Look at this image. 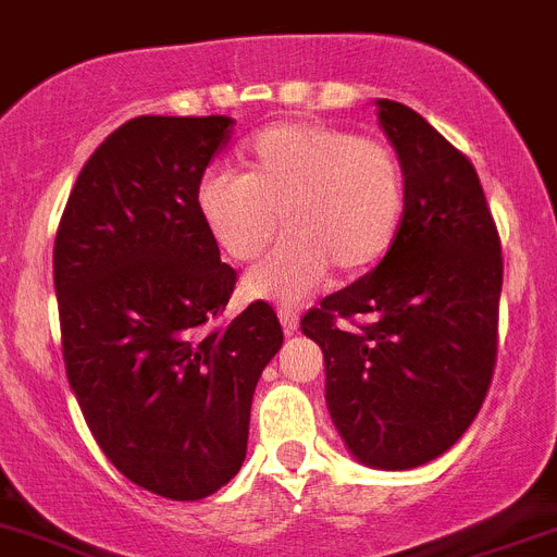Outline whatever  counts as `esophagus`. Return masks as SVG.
I'll return each instance as SVG.
<instances>
[{"mask_svg":"<svg viewBox=\"0 0 557 557\" xmlns=\"http://www.w3.org/2000/svg\"><path fill=\"white\" fill-rule=\"evenodd\" d=\"M278 320H282L284 325V334L293 336L300 325V312L295 306H282V309H278Z\"/></svg>","mask_w":557,"mask_h":557,"instance_id":"esophagus-1","label":"esophagus"}]
</instances>
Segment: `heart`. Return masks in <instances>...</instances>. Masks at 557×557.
Listing matches in <instances>:
<instances>
[{
  "mask_svg": "<svg viewBox=\"0 0 557 557\" xmlns=\"http://www.w3.org/2000/svg\"><path fill=\"white\" fill-rule=\"evenodd\" d=\"M198 212L221 251L253 262V298L298 300L329 268L354 275L395 245L406 212V176L389 143L320 121H287L259 132L243 151V173L215 168L198 185Z\"/></svg>",
  "mask_w": 557,
  "mask_h": 557,
  "instance_id": "b5f03b06",
  "label": "heart"
}]
</instances>
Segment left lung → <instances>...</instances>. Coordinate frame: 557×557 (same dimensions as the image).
<instances>
[{"label":"left lung","mask_w":557,"mask_h":557,"mask_svg":"<svg viewBox=\"0 0 557 557\" xmlns=\"http://www.w3.org/2000/svg\"><path fill=\"white\" fill-rule=\"evenodd\" d=\"M375 104L406 176L400 234L379 268L323 298L300 329L323 348L325 403L356 461L414 469L450 450L481 411L503 257L472 162L411 107Z\"/></svg>","instance_id":"1"}]
</instances>
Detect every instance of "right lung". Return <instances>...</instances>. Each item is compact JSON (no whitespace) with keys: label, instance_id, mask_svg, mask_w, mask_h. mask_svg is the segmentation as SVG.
Masks as SVG:
<instances>
[{"label":"right lung","instance_id":"obj_1","mask_svg":"<svg viewBox=\"0 0 557 557\" xmlns=\"http://www.w3.org/2000/svg\"><path fill=\"white\" fill-rule=\"evenodd\" d=\"M226 115H140L76 176L54 237L69 384L101 453L140 488L203 499L239 472L257 381L282 350L273 306L221 323L237 273L198 212Z\"/></svg>","mask_w":557,"mask_h":557}]
</instances>
